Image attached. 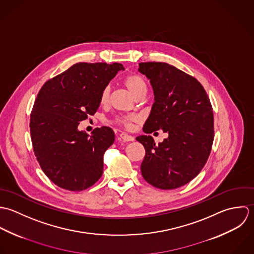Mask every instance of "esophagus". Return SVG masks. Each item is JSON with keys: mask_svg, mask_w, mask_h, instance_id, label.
Returning a JSON list of instances; mask_svg holds the SVG:
<instances>
[{"mask_svg": "<svg viewBox=\"0 0 254 254\" xmlns=\"http://www.w3.org/2000/svg\"><path fill=\"white\" fill-rule=\"evenodd\" d=\"M120 138L124 141H133L134 138L131 136V135H128L127 133H121L120 134Z\"/></svg>", "mask_w": 254, "mask_h": 254, "instance_id": "1", "label": "esophagus"}]
</instances>
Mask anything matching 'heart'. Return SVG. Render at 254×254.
Instances as JSON below:
<instances>
[{
	"label": "heart",
	"instance_id": "heart-1",
	"mask_svg": "<svg viewBox=\"0 0 254 254\" xmlns=\"http://www.w3.org/2000/svg\"><path fill=\"white\" fill-rule=\"evenodd\" d=\"M124 83H125L126 87L127 88V90L130 92V94L134 98H137L141 95H146V93L148 91V87H147V83H146L145 79L139 74L127 75L125 78ZM110 91H111L110 86H106L102 90L101 96H100V102L102 104H106L109 100ZM134 121H135V118H133V117H120L116 120V123L120 126L129 128L131 127V123Z\"/></svg>",
	"mask_w": 254,
	"mask_h": 254
}]
</instances>
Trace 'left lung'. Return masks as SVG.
<instances>
[{
	"label": "left lung",
	"mask_w": 254,
	"mask_h": 254,
	"mask_svg": "<svg viewBox=\"0 0 254 254\" xmlns=\"http://www.w3.org/2000/svg\"><path fill=\"white\" fill-rule=\"evenodd\" d=\"M138 71L151 83L154 103L143 126L145 133L162 129L168 137L155 144L150 135L136 140L145 148L144 180L160 190H175L202 170L214 139V117L197 79L166 63H140Z\"/></svg>",
	"instance_id": "obj_1"
}]
</instances>
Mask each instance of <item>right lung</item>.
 Listing matches in <instances>:
<instances>
[{
  "instance_id": "right-lung-1",
  "label": "right lung",
  "mask_w": 254,
  "mask_h": 254,
  "mask_svg": "<svg viewBox=\"0 0 254 254\" xmlns=\"http://www.w3.org/2000/svg\"><path fill=\"white\" fill-rule=\"evenodd\" d=\"M122 69L118 63H78L40 89L30 115L31 141L41 169L58 187L80 191L101 178L115 133L102 127L89 135L77 127L96 113L102 90Z\"/></svg>"
}]
</instances>
